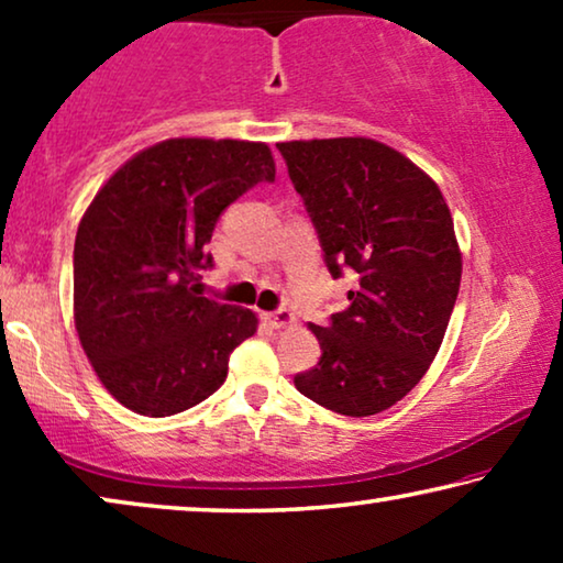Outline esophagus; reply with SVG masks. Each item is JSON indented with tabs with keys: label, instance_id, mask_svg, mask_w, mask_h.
I'll use <instances>...</instances> for the list:
<instances>
[{
	"label": "esophagus",
	"instance_id": "esophagus-1",
	"mask_svg": "<svg viewBox=\"0 0 563 563\" xmlns=\"http://www.w3.org/2000/svg\"><path fill=\"white\" fill-rule=\"evenodd\" d=\"M266 322L272 328H289V325H295L297 318H295V312H289V310H276V312H266Z\"/></svg>",
	"mask_w": 563,
	"mask_h": 563
}]
</instances>
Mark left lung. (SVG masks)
<instances>
[{
    "label": "left lung",
    "instance_id": "obj_1",
    "mask_svg": "<svg viewBox=\"0 0 563 563\" xmlns=\"http://www.w3.org/2000/svg\"><path fill=\"white\" fill-rule=\"evenodd\" d=\"M328 272L358 274L349 307L310 325L322 356L295 387L366 418L397 405L433 364L461 284L449 205L430 176L372 137L279 143Z\"/></svg>",
    "mask_w": 563,
    "mask_h": 563
}]
</instances>
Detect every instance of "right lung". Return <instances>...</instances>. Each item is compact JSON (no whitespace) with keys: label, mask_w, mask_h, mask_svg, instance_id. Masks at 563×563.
<instances>
[{"label":"right lung","mask_w":563,"mask_h":563,"mask_svg":"<svg viewBox=\"0 0 563 563\" xmlns=\"http://www.w3.org/2000/svg\"><path fill=\"white\" fill-rule=\"evenodd\" d=\"M266 143L168 137L135 153L84 212L74 243V322L99 382L128 410L166 418L220 389L253 310L199 297L218 218L274 181Z\"/></svg>","instance_id":"obj_1"}]
</instances>
